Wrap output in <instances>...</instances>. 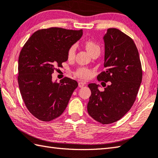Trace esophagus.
Here are the masks:
<instances>
[{
	"label": "esophagus",
	"mask_w": 158,
	"mask_h": 158,
	"mask_svg": "<svg viewBox=\"0 0 158 158\" xmlns=\"http://www.w3.org/2000/svg\"><path fill=\"white\" fill-rule=\"evenodd\" d=\"M85 85V83H84V82H78V87H84V85Z\"/></svg>",
	"instance_id": "obj_1"
}]
</instances>
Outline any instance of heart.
Returning <instances> with one entry per match:
<instances>
[{
	"label": "heart",
	"mask_w": 158,
	"mask_h": 158,
	"mask_svg": "<svg viewBox=\"0 0 158 158\" xmlns=\"http://www.w3.org/2000/svg\"><path fill=\"white\" fill-rule=\"evenodd\" d=\"M84 45L85 49L87 50V52L90 53L91 56H93L96 53L100 52V46L96 40L93 39H87L85 41ZM76 45H71L67 50V57L69 60H73L75 58L76 56ZM74 75L78 77V78L82 79V80H87L90 78L93 73L90 69L87 67H79L73 72Z\"/></svg>",
	"instance_id": "1"
}]
</instances>
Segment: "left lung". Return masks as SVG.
<instances>
[{
	"instance_id": "obj_1",
	"label": "left lung",
	"mask_w": 158,
	"mask_h": 158,
	"mask_svg": "<svg viewBox=\"0 0 158 158\" xmlns=\"http://www.w3.org/2000/svg\"><path fill=\"white\" fill-rule=\"evenodd\" d=\"M104 40L105 71L97 78L109 85L100 91L96 84H89L91 95L87 111L95 120L107 124L120 120L132 107L142 82V69L138 49L129 35L109 28Z\"/></svg>"
}]
</instances>
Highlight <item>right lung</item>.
Masks as SVG:
<instances>
[{"label": "right lung", "instance_id": "add662e5", "mask_svg": "<svg viewBox=\"0 0 158 158\" xmlns=\"http://www.w3.org/2000/svg\"><path fill=\"white\" fill-rule=\"evenodd\" d=\"M82 35V29H39L20 51L18 67L20 92L29 111L38 120L49 122L59 117L78 87L77 81L67 77L59 83L53 82L52 74L67 60L68 49Z\"/></svg>", "mask_w": 158, "mask_h": 158}]
</instances>
